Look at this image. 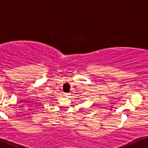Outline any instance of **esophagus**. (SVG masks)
I'll return each instance as SVG.
<instances>
[{
    "instance_id": "esophagus-1",
    "label": "esophagus",
    "mask_w": 148,
    "mask_h": 148,
    "mask_svg": "<svg viewBox=\"0 0 148 148\" xmlns=\"http://www.w3.org/2000/svg\"><path fill=\"white\" fill-rule=\"evenodd\" d=\"M70 93H65L64 94V96H65V97H69V96H70Z\"/></svg>"
}]
</instances>
